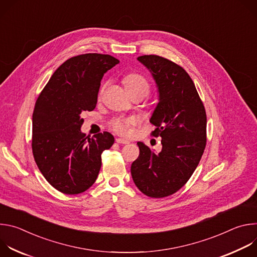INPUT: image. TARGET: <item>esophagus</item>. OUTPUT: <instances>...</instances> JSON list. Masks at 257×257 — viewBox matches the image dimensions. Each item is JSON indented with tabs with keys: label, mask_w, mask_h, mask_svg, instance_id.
I'll return each mask as SVG.
<instances>
[{
	"label": "esophagus",
	"mask_w": 257,
	"mask_h": 257,
	"mask_svg": "<svg viewBox=\"0 0 257 257\" xmlns=\"http://www.w3.org/2000/svg\"><path fill=\"white\" fill-rule=\"evenodd\" d=\"M116 142L119 143V144H128V143H129L128 140L123 139V138H117V139H116Z\"/></svg>",
	"instance_id": "obj_1"
}]
</instances>
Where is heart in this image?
Instances as JSON below:
<instances>
[{"mask_svg": "<svg viewBox=\"0 0 257 257\" xmlns=\"http://www.w3.org/2000/svg\"><path fill=\"white\" fill-rule=\"evenodd\" d=\"M123 83L125 85V88L127 92L130 95L133 94H141L143 96H146L151 92V82L146 79L143 75L138 74V73H129V74L125 75L123 78ZM106 83H104L99 90V93L101 94ZM133 125V121L130 119H115L111 123L109 126L119 135H127L130 132V128Z\"/></svg>", "mask_w": 257, "mask_h": 257, "instance_id": "1", "label": "heart"}]
</instances>
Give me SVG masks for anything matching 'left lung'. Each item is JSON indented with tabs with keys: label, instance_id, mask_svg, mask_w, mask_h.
<instances>
[{
	"label": "left lung",
	"instance_id": "obj_1",
	"mask_svg": "<svg viewBox=\"0 0 257 257\" xmlns=\"http://www.w3.org/2000/svg\"><path fill=\"white\" fill-rule=\"evenodd\" d=\"M137 60L156 80L160 101L151 118L162 137V152L156 154L137 142L139 157L131 165L137 188L146 196L163 198L184 186L197 168L206 145V113L188 73L176 63L156 55Z\"/></svg>",
	"mask_w": 257,
	"mask_h": 257
}]
</instances>
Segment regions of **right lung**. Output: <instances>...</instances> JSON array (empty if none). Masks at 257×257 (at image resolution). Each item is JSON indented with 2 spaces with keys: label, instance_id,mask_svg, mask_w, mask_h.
Segmentation results:
<instances>
[{
  "label": "right lung",
  "instance_id": "obj_1",
  "mask_svg": "<svg viewBox=\"0 0 257 257\" xmlns=\"http://www.w3.org/2000/svg\"><path fill=\"white\" fill-rule=\"evenodd\" d=\"M119 60L102 54L72 57L56 71L36 99L32 114V154L40 171L58 191L74 195L95 182L101 154L114 136L81 132L83 112L97 102L100 80Z\"/></svg>",
  "mask_w": 257,
  "mask_h": 257
}]
</instances>
